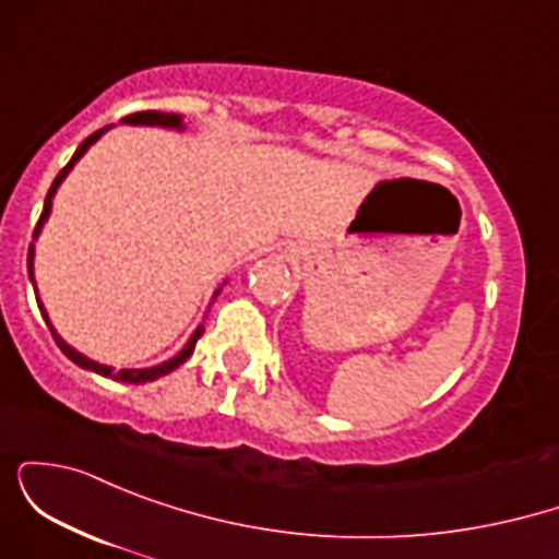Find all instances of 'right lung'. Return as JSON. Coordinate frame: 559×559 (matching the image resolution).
<instances>
[{
	"label": "right lung",
	"mask_w": 559,
	"mask_h": 559,
	"mask_svg": "<svg viewBox=\"0 0 559 559\" xmlns=\"http://www.w3.org/2000/svg\"><path fill=\"white\" fill-rule=\"evenodd\" d=\"M123 123H128V126H163V128H178V131H181V128H183V126H181V115H176V112H157V110H146V112H133V115H126V118H123ZM107 128H110V126L99 128V131L92 133V136H88V139H83L79 150H75V155L70 157V163H68L66 168H62L60 173H57L55 183L49 186V191H47V199H44V210H41V217H38L36 228H34V239H36V236H38V230H41L44 221H47L49 213H52V197H55L57 186L62 183V178H66L68 173L73 170V165L79 163V159H81L83 155H86V150H88V146H92L94 141L99 139L102 133L107 131ZM28 275H31V284H36V281H34V243H31V247H28ZM217 294H221V288H217V292H215V297H217ZM36 301H38V297H36ZM38 310H41V316H44V320H47V325H49V331H52V336H55L57 346H60V349H62V355H66L68 360H73L75 365H79V368L94 370V373H99V376H105V378H115V381H123V383H146V381H155V378H159V376H168L170 370H176L178 365H183L186 360H189V357H191V352H194V346H197V342H199V336H202V333H204V325H199V329H197L194 333H191V338H189V342H186L183 349L178 352V355L173 357V360L163 362V365H155V368H139V370H115V368H110V365H99V362L88 360L86 355H81V352H75L73 346L62 342V338L57 336V331L52 329V323H49V318H47V310H44V305H41V301H38Z\"/></svg>",
	"instance_id": "1"
}]
</instances>
